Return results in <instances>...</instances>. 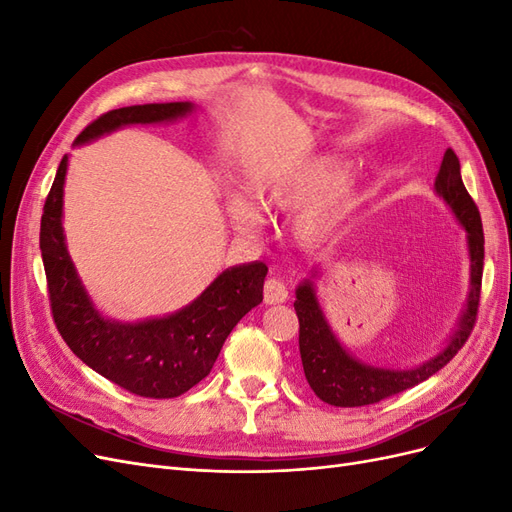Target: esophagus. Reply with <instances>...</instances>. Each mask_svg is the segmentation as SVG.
<instances>
[{
  "label": "esophagus",
  "instance_id": "1",
  "mask_svg": "<svg viewBox=\"0 0 512 512\" xmlns=\"http://www.w3.org/2000/svg\"><path fill=\"white\" fill-rule=\"evenodd\" d=\"M288 299V288L282 280H275V277H271V280L265 282V303L267 305H280Z\"/></svg>",
  "mask_w": 512,
  "mask_h": 512
}]
</instances>
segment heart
<instances>
[{
  "label": "heart",
  "instance_id": "heart-1",
  "mask_svg": "<svg viewBox=\"0 0 512 512\" xmlns=\"http://www.w3.org/2000/svg\"><path fill=\"white\" fill-rule=\"evenodd\" d=\"M344 173L346 166L331 156L307 160L290 170L288 175H282L280 179H273L269 185H265L260 194L262 205L267 209L292 211L312 205L322 194H327L318 205L305 211L299 222L301 239L312 241L329 228L335 213L346 205L348 192L339 185L344 179ZM232 218L237 220L239 226L252 228L258 220V213L250 200L237 198L232 200Z\"/></svg>",
  "mask_w": 512,
  "mask_h": 512
}]
</instances>
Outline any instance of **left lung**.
Returning a JSON list of instances; mask_svg holds the SVG:
<instances>
[{"instance_id": "1", "label": "left lung", "mask_w": 512, "mask_h": 512, "mask_svg": "<svg viewBox=\"0 0 512 512\" xmlns=\"http://www.w3.org/2000/svg\"><path fill=\"white\" fill-rule=\"evenodd\" d=\"M436 192L455 211L457 220L468 232L470 260H472V290L466 312L461 316L459 329L436 359L423 363L416 369H382L354 361L352 356L339 346L331 333L327 320L314 294L312 282H303L297 288V309L299 318V350L305 378L312 391L331 406L337 408H359L371 406L378 401L404 393L412 386L421 384L429 376L440 371L453 356L468 342L476 324L480 305V286H483V260H485V235L480 222L478 207L461 181L459 160L453 149L444 151L440 173L436 177Z\"/></svg>"}]
</instances>
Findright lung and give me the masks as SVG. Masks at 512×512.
<instances>
[{"mask_svg": "<svg viewBox=\"0 0 512 512\" xmlns=\"http://www.w3.org/2000/svg\"><path fill=\"white\" fill-rule=\"evenodd\" d=\"M192 111L190 102L141 104L100 115L74 145L130 123H158ZM68 158L59 162L40 222V250L53 322L79 359L138 397L170 399L203 380L235 324L262 303L267 265L252 262L224 271L181 312L160 320L119 324L102 318L76 277L61 228Z\"/></svg>", "mask_w": 512, "mask_h": 512, "instance_id": "add662e5", "label": "right lung"}]
</instances>
